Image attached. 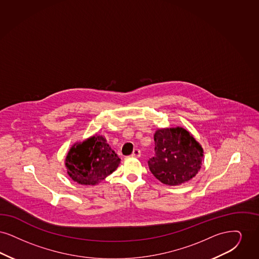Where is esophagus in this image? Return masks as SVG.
Wrapping results in <instances>:
<instances>
[{
	"label": "esophagus",
	"instance_id": "esophagus-1",
	"mask_svg": "<svg viewBox=\"0 0 259 259\" xmlns=\"http://www.w3.org/2000/svg\"><path fill=\"white\" fill-rule=\"evenodd\" d=\"M140 156H141V151L136 148V149L134 150V152H133V154H132V157H134V158H139Z\"/></svg>",
	"mask_w": 259,
	"mask_h": 259
}]
</instances>
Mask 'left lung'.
I'll list each match as a JSON object with an SVG mask.
<instances>
[{
    "label": "left lung",
    "instance_id": "left-lung-1",
    "mask_svg": "<svg viewBox=\"0 0 259 259\" xmlns=\"http://www.w3.org/2000/svg\"><path fill=\"white\" fill-rule=\"evenodd\" d=\"M155 155L148 160L152 174L168 186H179L193 178L202 164L203 150L183 127L156 132Z\"/></svg>",
    "mask_w": 259,
    "mask_h": 259
}]
</instances>
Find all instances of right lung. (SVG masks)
<instances>
[{"label": "right lung", "mask_w": 259, "mask_h": 259, "mask_svg": "<svg viewBox=\"0 0 259 259\" xmlns=\"http://www.w3.org/2000/svg\"><path fill=\"white\" fill-rule=\"evenodd\" d=\"M121 158L101 135H94L70 148L66 158L69 177L80 185H96L115 171Z\"/></svg>", "instance_id": "obj_1"}]
</instances>
